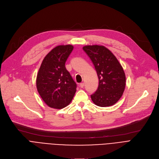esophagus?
Returning a JSON list of instances; mask_svg holds the SVG:
<instances>
[{"label": "esophagus", "mask_w": 159, "mask_h": 159, "mask_svg": "<svg viewBox=\"0 0 159 159\" xmlns=\"http://www.w3.org/2000/svg\"><path fill=\"white\" fill-rule=\"evenodd\" d=\"M79 86H80V88H84V83H83V82H82V83H80V84H79Z\"/></svg>", "instance_id": "esophagus-1"}]
</instances>
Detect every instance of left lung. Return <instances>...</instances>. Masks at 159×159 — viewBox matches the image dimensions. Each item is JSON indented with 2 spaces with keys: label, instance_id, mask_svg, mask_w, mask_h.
Listing matches in <instances>:
<instances>
[{
  "label": "left lung",
  "instance_id": "obj_1",
  "mask_svg": "<svg viewBox=\"0 0 159 159\" xmlns=\"http://www.w3.org/2000/svg\"><path fill=\"white\" fill-rule=\"evenodd\" d=\"M83 49L91 58L98 78V87L91 95L93 102L108 107L117 102L126 87V75L114 54L102 45H87Z\"/></svg>",
  "mask_w": 159,
  "mask_h": 159
}]
</instances>
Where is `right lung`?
Wrapping results in <instances>:
<instances>
[{
  "label": "right lung",
  "mask_w": 159,
  "mask_h": 159,
  "mask_svg": "<svg viewBox=\"0 0 159 159\" xmlns=\"http://www.w3.org/2000/svg\"><path fill=\"white\" fill-rule=\"evenodd\" d=\"M73 49L71 44L55 47L44 58L37 73L38 92L46 105L53 109L69 105L77 91L76 83L65 67Z\"/></svg>",
  "instance_id": "right-lung-1"
}]
</instances>
